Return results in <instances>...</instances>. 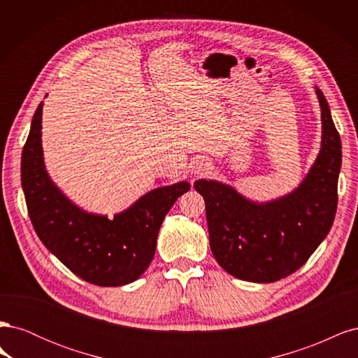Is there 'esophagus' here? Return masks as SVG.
<instances>
[{"label": "esophagus", "instance_id": "34e87169", "mask_svg": "<svg viewBox=\"0 0 358 358\" xmlns=\"http://www.w3.org/2000/svg\"><path fill=\"white\" fill-rule=\"evenodd\" d=\"M208 171H209V166H208V162H204V161H197L192 167V173L196 176H203L204 173H208Z\"/></svg>", "mask_w": 358, "mask_h": 358}]
</instances>
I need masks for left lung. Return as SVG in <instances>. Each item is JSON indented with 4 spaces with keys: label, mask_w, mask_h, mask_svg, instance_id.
<instances>
[{
    "label": "left lung",
    "mask_w": 358,
    "mask_h": 358,
    "mask_svg": "<svg viewBox=\"0 0 358 358\" xmlns=\"http://www.w3.org/2000/svg\"><path fill=\"white\" fill-rule=\"evenodd\" d=\"M313 88L321 107V146L294 189L278 199L255 201L220 180L194 182L206 203L212 254L237 279L268 284L294 273L333 225L342 145L326 96L318 86Z\"/></svg>",
    "instance_id": "obj_1"
}]
</instances>
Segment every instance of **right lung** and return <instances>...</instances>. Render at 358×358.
Here are the masks:
<instances>
[{
  "mask_svg": "<svg viewBox=\"0 0 358 358\" xmlns=\"http://www.w3.org/2000/svg\"><path fill=\"white\" fill-rule=\"evenodd\" d=\"M43 101L32 116L22 150L20 179L32 227L49 251L86 282L131 284L155 255L166 215L189 189V182L150 189L113 218L79 208L52 180L41 146Z\"/></svg>",
  "mask_w": 358,
  "mask_h": 358,
  "instance_id": "add662e5",
  "label": "right lung"
}]
</instances>
